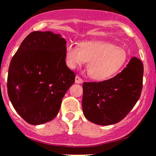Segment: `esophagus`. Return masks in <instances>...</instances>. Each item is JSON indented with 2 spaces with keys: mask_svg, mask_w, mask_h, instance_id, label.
Wrapping results in <instances>:
<instances>
[{
  "mask_svg": "<svg viewBox=\"0 0 156 156\" xmlns=\"http://www.w3.org/2000/svg\"><path fill=\"white\" fill-rule=\"evenodd\" d=\"M75 83L76 84H82L83 80L79 76H76L75 77Z\"/></svg>",
  "mask_w": 156,
  "mask_h": 156,
  "instance_id": "34e87169",
  "label": "esophagus"
}]
</instances>
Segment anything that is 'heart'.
Returning <instances> with one entry per match:
<instances>
[{"label":"heart","instance_id":"obj_1","mask_svg":"<svg viewBox=\"0 0 156 156\" xmlns=\"http://www.w3.org/2000/svg\"><path fill=\"white\" fill-rule=\"evenodd\" d=\"M124 48L104 41H83L77 47L67 45L65 62L70 68H75L88 62L87 69L91 78L104 81L117 74L128 62Z\"/></svg>","mask_w":156,"mask_h":156}]
</instances>
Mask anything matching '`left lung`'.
<instances>
[{"label": "left lung", "mask_w": 156, "mask_h": 156, "mask_svg": "<svg viewBox=\"0 0 156 156\" xmlns=\"http://www.w3.org/2000/svg\"><path fill=\"white\" fill-rule=\"evenodd\" d=\"M143 71L142 62L133 57L126 68L112 78L84 83L85 117L99 126L115 124L124 119L140 98Z\"/></svg>", "instance_id": "8db88e82"}]
</instances>
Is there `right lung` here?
<instances>
[{
	"label": "right lung",
	"mask_w": 156,
	"mask_h": 156,
	"mask_svg": "<svg viewBox=\"0 0 156 156\" xmlns=\"http://www.w3.org/2000/svg\"><path fill=\"white\" fill-rule=\"evenodd\" d=\"M66 40L51 31H34L25 37L10 63L8 94L19 115L30 125L51 121L75 82L65 63Z\"/></svg>",
	"instance_id": "obj_1"
}]
</instances>
